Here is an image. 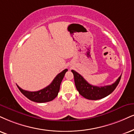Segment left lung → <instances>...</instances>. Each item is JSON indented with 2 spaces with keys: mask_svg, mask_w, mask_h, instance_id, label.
I'll list each match as a JSON object with an SVG mask.
<instances>
[{
  "mask_svg": "<svg viewBox=\"0 0 134 134\" xmlns=\"http://www.w3.org/2000/svg\"><path fill=\"white\" fill-rule=\"evenodd\" d=\"M74 75L75 83L79 93L85 98L90 100H98L107 96L113 92L121 78V75L113 85L105 86H96L88 83L81 75L76 71L71 70Z\"/></svg>",
  "mask_w": 134,
  "mask_h": 134,
  "instance_id": "1",
  "label": "left lung"
}]
</instances>
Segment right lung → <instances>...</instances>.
Masks as SVG:
<instances>
[{
    "label": "right lung",
    "instance_id": "add662e5",
    "mask_svg": "<svg viewBox=\"0 0 134 134\" xmlns=\"http://www.w3.org/2000/svg\"><path fill=\"white\" fill-rule=\"evenodd\" d=\"M67 71V69L64 70L54 77L50 85L38 91H28L22 90L18 85L17 87L25 96L32 101L39 102V103L51 101L58 96L60 88L61 82Z\"/></svg>",
    "mask_w": 134,
    "mask_h": 134
}]
</instances>
